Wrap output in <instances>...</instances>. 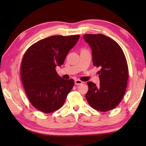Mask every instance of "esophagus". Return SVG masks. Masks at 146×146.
I'll return each mask as SVG.
<instances>
[{"instance_id": "1", "label": "esophagus", "mask_w": 146, "mask_h": 146, "mask_svg": "<svg viewBox=\"0 0 146 146\" xmlns=\"http://www.w3.org/2000/svg\"><path fill=\"white\" fill-rule=\"evenodd\" d=\"M83 82H82V81H81V80H78V79H77V80H76L75 81V84L76 85H81V84H82Z\"/></svg>"}]
</instances>
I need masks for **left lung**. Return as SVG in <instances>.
Here are the masks:
<instances>
[{
    "mask_svg": "<svg viewBox=\"0 0 146 146\" xmlns=\"http://www.w3.org/2000/svg\"><path fill=\"white\" fill-rule=\"evenodd\" d=\"M83 39L90 46L93 64L98 71L100 85L88 82L85 95L92 107L101 111L115 108L125 94L129 77L128 66L120 46L102 34L85 35Z\"/></svg>",
    "mask_w": 146,
    "mask_h": 146,
    "instance_id": "obj_1",
    "label": "left lung"
}]
</instances>
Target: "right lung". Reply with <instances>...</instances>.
<instances>
[{
    "label": "right lung",
    "instance_id": "right-lung-1",
    "mask_svg": "<svg viewBox=\"0 0 146 146\" xmlns=\"http://www.w3.org/2000/svg\"><path fill=\"white\" fill-rule=\"evenodd\" d=\"M80 35L52 36L31 46L21 65V76L31 103L44 113H51L63 106L73 88L74 80L58 75L56 67L64 63Z\"/></svg>",
    "mask_w": 146,
    "mask_h": 146
}]
</instances>
